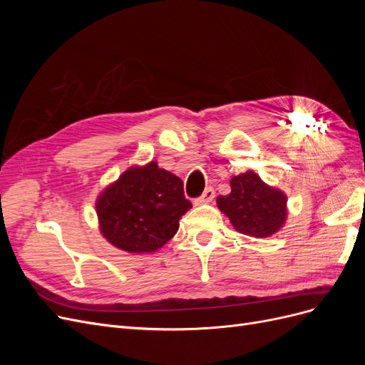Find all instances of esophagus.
<instances>
[{
	"label": "esophagus",
	"mask_w": 365,
	"mask_h": 365,
	"mask_svg": "<svg viewBox=\"0 0 365 365\" xmlns=\"http://www.w3.org/2000/svg\"><path fill=\"white\" fill-rule=\"evenodd\" d=\"M213 200H215V190H213V187H207V189L204 190V193H202L200 197H196V200H195V205L208 204V202H212Z\"/></svg>",
	"instance_id": "34e87169"
}]
</instances>
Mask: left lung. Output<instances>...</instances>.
I'll return each instance as SVG.
<instances>
[{
    "label": "left lung",
    "mask_w": 365,
    "mask_h": 365,
    "mask_svg": "<svg viewBox=\"0 0 365 365\" xmlns=\"http://www.w3.org/2000/svg\"><path fill=\"white\" fill-rule=\"evenodd\" d=\"M230 185L231 192L217 196L216 202L239 233L269 237L283 227L288 216V197L282 190L264 184L252 170L233 176Z\"/></svg>",
    "instance_id": "left-lung-1"
}]
</instances>
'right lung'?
I'll list each match as a JSON object with an SVG mask.
<instances>
[{
  "label": "right lung",
  "mask_w": 365,
  "mask_h": 365,
  "mask_svg": "<svg viewBox=\"0 0 365 365\" xmlns=\"http://www.w3.org/2000/svg\"><path fill=\"white\" fill-rule=\"evenodd\" d=\"M190 207L182 181L155 161L129 168L96 201L103 237L135 254L155 252L168 244Z\"/></svg>",
  "instance_id": "add662e5"
}]
</instances>
